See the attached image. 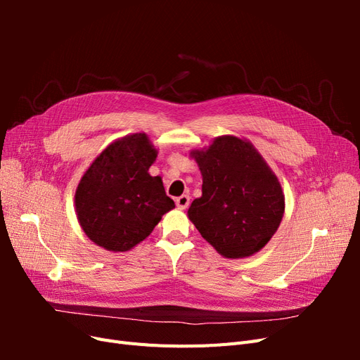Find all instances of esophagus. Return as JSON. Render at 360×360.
<instances>
[{
	"label": "esophagus",
	"mask_w": 360,
	"mask_h": 360,
	"mask_svg": "<svg viewBox=\"0 0 360 360\" xmlns=\"http://www.w3.org/2000/svg\"><path fill=\"white\" fill-rule=\"evenodd\" d=\"M189 202H191V198H189V195H181V197H179L177 200H176V204H177V207L180 210H184V209H188V205H189Z\"/></svg>",
	"instance_id": "34e87169"
}]
</instances>
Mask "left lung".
Here are the masks:
<instances>
[{"label": "left lung", "mask_w": 360, "mask_h": 360, "mask_svg": "<svg viewBox=\"0 0 360 360\" xmlns=\"http://www.w3.org/2000/svg\"><path fill=\"white\" fill-rule=\"evenodd\" d=\"M202 177V195L188 217L225 258L259 252L278 231L285 197L276 174L246 138L222 135L192 150Z\"/></svg>", "instance_id": "left-lung-1"}]
</instances>
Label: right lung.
Listing matches in <instances>:
<instances>
[{
	"instance_id": "add662e5",
	"label": "right lung",
	"mask_w": 360,
	"mask_h": 360,
	"mask_svg": "<svg viewBox=\"0 0 360 360\" xmlns=\"http://www.w3.org/2000/svg\"><path fill=\"white\" fill-rule=\"evenodd\" d=\"M156 158L148 135L138 132L112 141L86 168L75 192V212L93 243L127 252L176 207L162 177L150 176Z\"/></svg>"
}]
</instances>
